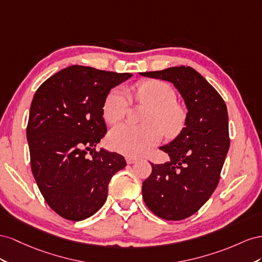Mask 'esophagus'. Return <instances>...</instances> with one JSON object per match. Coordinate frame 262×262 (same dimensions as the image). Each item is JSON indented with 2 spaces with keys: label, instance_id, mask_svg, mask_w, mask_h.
<instances>
[{
  "label": "esophagus",
  "instance_id": "esophagus-1",
  "mask_svg": "<svg viewBox=\"0 0 262 262\" xmlns=\"http://www.w3.org/2000/svg\"><path fill=\"white\" fill-rule=\"evenodd\" d=\"M138 160V158H136V157H132V156H126V162L128 164H132V163H135L136 161Z\"/></svg>",
  "mask_w": 262,
  "mask_h": 262
}]
</instances>
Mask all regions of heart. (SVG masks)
I'll return each mask as SVG.
<instances>
[{"label":"heart","instance_id":"obj_1","mask_svg":"<svg viewBox=\"0 0 262 262\" xmlns=\"http://www.w3.org/2000/svg\"><path fill=\"white\" fill-rule=\"evenodd\" d=\"M136 98L151 107L145 123L136 126L129 123L119 124L111 130L108 141L115 150L140 156L159 144L161 132L172 138L180 133L186 122L185 108L177 103L173 88L163 81L147 80L135 86ZM130 103L128 92L115 88L107 94L103 104V117L110 124H115L125 116Z\"/></svg>","mask_w":262,"mask_h":262}]
</instances>
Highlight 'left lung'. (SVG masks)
I'll use <instances>...</instances> for the list:
<instances>
[{"label":"left lung","mask_w":262,"mask_h":262,"mask_svg":"<svg viewBox=\"0 0 262 262\" xmlns=\"http://www.w3.org/2000/svg\"><path fill=\"white\" fill-rule=\"evenodd\" d=\"M140 76L171 82L188 110L183 129L159 148L170 160L151 163V174L141 189L154 214L181 221L196 213L219 184L229 148L227 107L219 92L191 67H171Z\"/></svg>","instance_id":"1"}]
</instances>
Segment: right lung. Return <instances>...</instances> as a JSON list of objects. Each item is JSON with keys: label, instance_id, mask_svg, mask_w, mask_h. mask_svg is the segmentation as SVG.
Returning a JSON list of instances; mask_svg holds the SVG:
<instances>
[{"label": "right lung", "instance_id": "right-lung-1", "mask_svg": "<svg viewBox=\"0 0 262 262\" xmlns=\"http://www.w3.org/2000/svg\"><path fill=\"white\" fill-rule=\"evenodd\" d=\"M132 76L70 66L34 95L26 129L32 171L45 201L66 220L83 221L98 212L112 177L126 167L122 155L95 147L107 132L104 101Z\"/></svg>", "mask_w": 262, "mask_h": 262}]
</instances>
